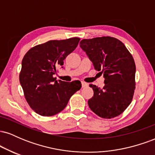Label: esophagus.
Returning a JSON list of instances; mask_svg holds the SVG:
<instances>
[{
  "label": "esophagus",
  "instance_id": "obj_1",
  "mask_svg": "<svg viewBox=\"0 0 155 155\" xmlns=\"http://www.w3.org/2000/svg\"><path fill=\"white\" fill-rule=\"evenodd\" d=\"M81 86H82V87H86L87 86V84L84 82V81H81Z\"/></svg>",
  "mask_w": 155,
  "mask_h": 155
}]
</instances>
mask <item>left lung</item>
Segmentation results:
<instances>
[{"instance_id":"left-lung-1","label":"left lung","mask_w":155,"mask_h":155,"mask_svg":"<svg viewBox=\"0 0 155 155\" xmlns=\"http://www.w3.org/2000/svg\"><path fill=\"white\" fill-rule=\"evenodd\" d=\"M80 47L105 78L103 88L90 85L94 95L88 100L89 107L102 118L119 116L130 104L136 89L132 54L122 41L110 36L83 39Z\"/></svg>"}]
</instances>
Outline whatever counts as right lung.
I'll return each instance as SVG.
<instances>
[{
  "instance_id": "add662e5",
  "label": "right lung",
  "mask_w": 155,
  "mask_h": 155,
  "mask_svg": "<svg viewBox=\"0 0 155 155\" xmlns=\"http://www.w3.org/2000/svg\"><path fill=\"white\" fill-rule=\"evenodd\" d=\"M79 38L51 40L32 47L25 54L19 82L25 100L35 113L51 117L62 111L71 97L81 87L79 80L56 81L53 75L78 46Z\"/></svg>"
}]
</instances>
